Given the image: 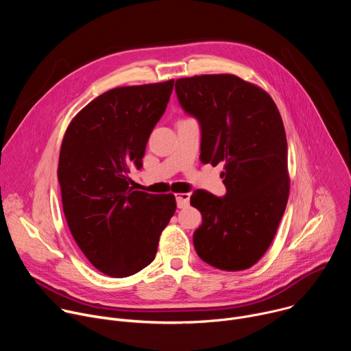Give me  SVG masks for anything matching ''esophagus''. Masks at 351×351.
I'll use <instances>...</instances> for the list:
<instances>
[{"instance_id":"esophagus-1","label":"esophagus","mask_w":351,"mask_h":351,"mask_svg":"<svg viewBox=\"0 0 351 351\" xmlns=\"http://www.w3.org/2000/svg\"><path fill=\"white\" fill-rule=\"evenodd\" d=\"M190 203V194L189 193H179L176 194V204L178 208H186Z\"/></svg>"}]
</instances>
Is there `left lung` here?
I'll return each instance as SVG.
<instances>
[{
    "mask_svg": "<svg viewBox=\"0 0 351 351\" xmlns=\"http://www.w3.org/2000/svg\"><path fill=\"white\" fill-rule=\"evenodd\" d=\"M179 104L202 129L203 164L223 165L226 194L195 190L203 215L194 248L222 271L253 267L268 250L286 210L290 180L283 122L271 95L234 75L178 79Z\"/></svg>",
    "mask_w": 351,
    "mask_h": 351,
    "instance_id": "8db88e82",
    "label": "left lung"
}]
</instances>
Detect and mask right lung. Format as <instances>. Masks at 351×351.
I'll use <instances>...</instances> for the list:
<instances>
[{
    "label": "right lung",
    "instance_id": "obj_1",
    "mask_svg": "<svg viewBox=\"0 0 351 351\" xmlns=\"http://www.w3.org/2000/svg\"><path fill=\"white\" fill-rule=\"evenodd\" d=\"M175 80L112 88L69 123L58 182L71 233L103 274L126 278L152 264L161 232L176 210L173 194L134 190L145 144L167 110Z\"/></svg>",
    "mask_w": 351,
    "mask_h": 351
}]
</instances>
